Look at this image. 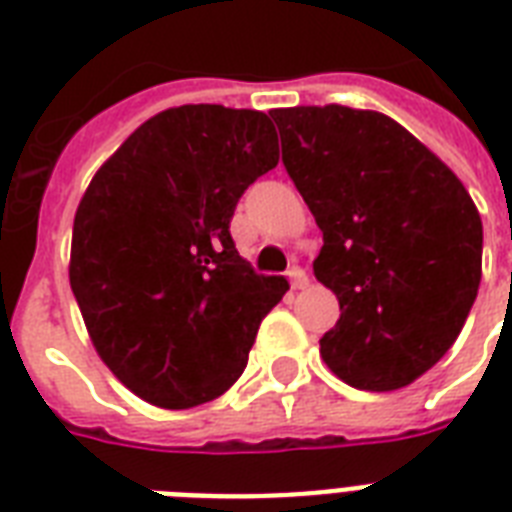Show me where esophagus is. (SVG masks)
<instances>
[{
  "mask_svg": "<svg viewBox=\"0 0 512 512\" xmlns=\"http://www.w3.org/2000/svg\"><path fill=\"white\" fill-rule=\"evenodd\" d=\"M287 276H289V284H292V289H305V287H308V273H305L303 268H292V271H289Z\"/></svg>",
  "mask_w": 512,
  "mask_h": 512,
  "instance_id": "obj_1",
  "label": "esophagus"
}]
</instances>
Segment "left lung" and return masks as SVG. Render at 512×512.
I'll return each instance as SVG.
<instances>
[{
	"mask_svg": "<svg viewBox=\"0 0 512 512\" xmlns=\"http://www.w3.org/2000/svg\"><path fill=\"white\" fill-rule=\"evenodd\" d=\"M281 159L324 233L313 273L340 303L321 358L350 388L412 385L452 348L481 284L484 225L465 185L380 111H271Z\"/></svg>",
	"mask_w": 512,
	"mask_h": 512,
	"instance_id": "1",
	"label": "left lung"
}]
</instances>
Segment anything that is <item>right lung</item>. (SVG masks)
Here are the masks:
<instances>
[{
  "mask_svg": "<svg viewBox=\"0 0 512 512\" xmlns=\"http://www.w3.org/2000/svg\"><path fill=\"white\" fill-rule=\"evenodd\" d=\"M276 164L268 114L199 103L140 124L87 185L68 279L103 364L148 404L223 396L289 289L252 271L228 231L241 193Z\"/></svg>",
  "mask_w": 512,
  "mask_h": 512,
  "instance_id": "add662e5",
  "label": "right lung"
}]
</instances>
